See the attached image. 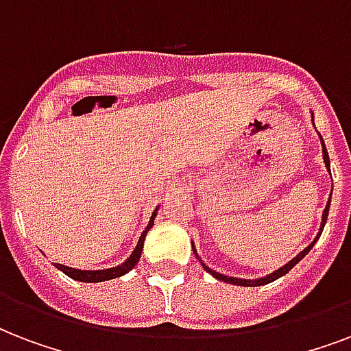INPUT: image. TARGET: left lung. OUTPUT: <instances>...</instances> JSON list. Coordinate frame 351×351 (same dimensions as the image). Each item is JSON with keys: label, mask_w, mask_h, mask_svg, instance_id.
Here are the masks:
<instances>
[{"label": "left lung", "mask_w": 351, "mask_h": 351, "mask_svg": "<svg viewBox=\"0 0 351 351\" xmlns=\"http://www.w3.org/2000/svg\"><path fill=\"white\" fill-rule=\"evenodd\" d=\"M321 142H322V138H321ZM322 158H324V164H326V169L330 171V156H328V151H326V145H324V142H322ZM330 202H332V197H330V200H328L326 209L322 211L321 230H319V233H317V237H315V239H313V242H311V244L308 245V247H304V250L300 251L299 255L293 256V258H291V261H289L288 264H284L282 267H278V269H275V271L269 273V275H266V277L253 278V280H251V278L228 277V275H222V273H217V271H215V269H211V267H209V266H206V264H204V262L200 261V258H198V253H197V250H195V244H193V242H191L193 253H195V256H197L198 261L202 262V267H204V269H206V271H208L209 275H213L215 278H219V280H224V282H228V284H237V286H247V288H253V286H264V284L273 282V280H277L278 277H282V275H286V273H288L289 269H291V267L295 266V264H299V262L302 261V258H304V256L308 255V253H310V250H311V247H313V245H315V242H317V240H319V237H321L322 230H324V224H326V219H328V211H330Z\"/></svg>", "instance_id": "1"}]
</instances>
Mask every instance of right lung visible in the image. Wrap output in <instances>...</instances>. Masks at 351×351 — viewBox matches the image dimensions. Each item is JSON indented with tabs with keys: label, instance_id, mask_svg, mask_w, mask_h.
Instances as JSON below:
<instances>
[{
	"label": "right lung",
	"instance_id": "add662e5",
	"mask_svg": "<svg viewBox=\"0 0 351 351\" xmlns=\"http://www.w3.org/2000/svg\"><path fill=\"white\" fill-rule=\"evenodd\" d=\"M156 213H158V208L154 209L153 215H151L147 228L143 230L142 237H140V240H138L136 247H134V251L131 253V256H129V258H127L123 264H120V266L109 267V269H96V271H93V269H74V267L62 266V264H54V266H56L60 271L65 273L67 277L74 278V280H80V282H104V280H111V278H117V277H121V275H125V273L131 271L132 267L138 264V261H140V255H142V250H143V240H145V234H147V231L153 228L154 217H156Z\"/></svg>",
	"mask_w": 351,
	"mask_h": 351
}]
</instances>
